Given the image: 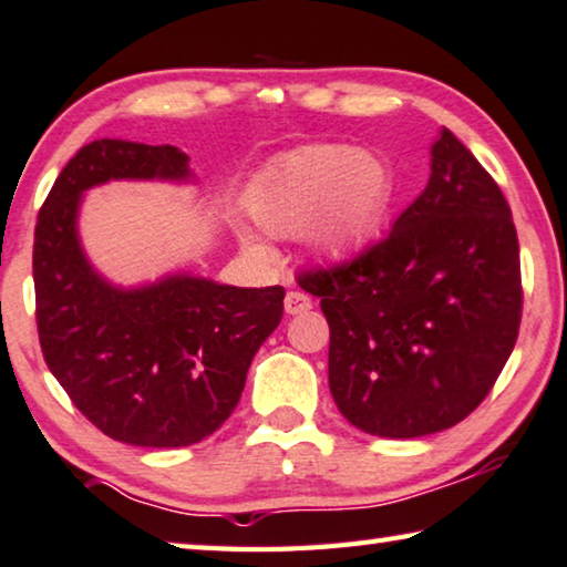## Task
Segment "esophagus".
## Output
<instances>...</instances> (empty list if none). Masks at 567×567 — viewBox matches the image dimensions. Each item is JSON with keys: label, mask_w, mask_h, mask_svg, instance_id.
Wrapping results in <instances>:
<instances>
[{"label": "esophagus", "mask_w": 567, "mask_h": 567, "mask_svg": "<svg viewBox=\"0 0 567 567\" xmlns=\"http://www.w3.org/2000/svg\"><path fill=\"white\" fill-rule=\"evenodd\" d=\"M286 315H303V311L311 309V299L303 291H289L284 299Z\"/></svg>", "instance_id": "34e87169"}]
</instances>
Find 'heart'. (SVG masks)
I'll list each match as a JSON object with an SVG mask.
<instances>
[{
	"label": "heart",
	"instance_id": "heart-1",
	"mask_svg": "<svg viewBox=\"0 0 567 567\" xmlns=\"http://www.w3.org/2000/svg\"><path fill=\"white\" fill-rule=\"evenodd\" d=\"M393 202V174L375 153L311 143L278 155L252 178L245 209L266 235L301 243L322 264H350L379 240Z\"/></svg>",
	"mask_w": 567,
	"mask_h": 567
}]
</instances>
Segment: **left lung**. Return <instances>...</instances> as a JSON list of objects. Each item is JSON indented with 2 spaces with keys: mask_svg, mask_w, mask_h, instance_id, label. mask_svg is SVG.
Wrapping results in <instances>:
<instances>
[{
  "mask_svg": "<svg viewBox=\"0 0 567 567\" xmlns=\"http://www.w3.org/2000/svg\"><path fill=\"white\" fill-rule=\"evenodd\" d=\"M430 155V182L385 240L299 276L330 324L334 404L375 437L463 422L519 334V240L502 188L447 127Z\"/></svg>",
  "mask_w": 567,
  "mask_h": 567,
  "instance_id": "left-lung-1",
  "label": "left lung"
}]
</instances>
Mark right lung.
I'll return each instance as SVG.
<instances>
[{
	"mask_svg": "<svg viewBox=\"0 0 567 567\" xmlns=\"http://www.w3.org/2000/svg\"><path fill=\"white\" fill-rule=\"evenodd\" d=\"M196 184L176 145L94 141L65 163L38 215L32 278L43 358L106 437L186 447L227 422L260 344L284 317V289H240L192 274L117 286L79 237L89 188Z\"/></svg>",
	"mask_w": 567,
	"mask_h": 567,
	"instance_id": "right-lung-1",
	"label": "right lung"
}]
</instances>
